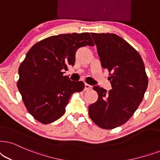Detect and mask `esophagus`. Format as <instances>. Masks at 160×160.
<instances>
[{"label":"esophagus","mask_w":160,"mask_h":160,"mask_svg":"<svg viewBox=\"0 0 160 160\" xmlns=\"http://www.w3.org/2000/svg\"><path fill=\"white\" fill-rule=\"evenodd\" d=\"M92 86H91L89 84H87V83H85V90L86 91H88L90 89H92Z\"/></svg>","instance_id":"1"}]
</instances>
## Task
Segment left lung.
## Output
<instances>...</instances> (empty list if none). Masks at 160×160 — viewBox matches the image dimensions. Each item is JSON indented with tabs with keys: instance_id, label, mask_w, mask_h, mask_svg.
Wrapping results in <instances>:
<instances>
[{
	"instance_id": "obj_1",
	"label": "left lung",
	"mask_w": 160,
	"mask_h": 160,
	"mask_svg": "<svg viewBox=\"0 0 160 160\" xmlns=\"http://www.w3.org/2000/svg\"><path fill=\"white\" fill-rule=\"evenodd\" d=\"M102 67L109 72L112 89L95 86L98 100L88 107L93 122L103 129L120 126L132 117L142 102L148 80L141 56L115 34L91 33Z\"/></svg>"
}]
</instances>
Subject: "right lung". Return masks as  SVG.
Wrapping results in <instances>:
<instances>
[{
    "mask_svg": "<svg viewBox=\"0 0 160 160\" xmlns=\"http://www.w3.org/2000/svg\"><path fill=\"white\" fill-rule=\"evenodd\" d=\"M94 46L88 32L61 34L35 44L18 69V88L30 114L43 124L64 114L72 94L84 88L83 82H74L62 72L74 66L79 48Z\"/></svg>",
    "mask_w": 160,
    "mask_h": 160,
    "instance_id": "1",
    "label": "right lung"
}]
</instances>
